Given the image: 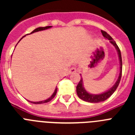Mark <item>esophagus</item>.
<instances>
[{"label":"esophagus","mask_w":135,"mask_h":135,"mask_svg":"<svg viewBox=\"0 0 135 135\" xmlns=\"http://www.w3.org/2000/svg\"><path fill=\"white\" fill-rule=\"evenodd\" d=\"M76 71H77V69H76V68H74H74H71L70 69V71H69V73H70V74H71L75 73V72H76Z\"/></svg>","instance_id":"34e87169"}]
</instances>
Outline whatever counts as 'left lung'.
<instances>
[{"mask_svg":"<svg viewBox=\"0 0 135 135\" xmlns=\"http://www.w3.org/2000/svg\"><path fill=\"white\" fill-rule=\"evenodd\" d=\"M101 33L103 34V36L105 38L108 39L110 42V43L115 46V48L116 49L118 54L119 57V61H120V74H119L118 78L116 82L115 83L113 86L109 89L107 91L104 92L103 93L99 94V95H93V94H90L85 90L83 86V81H82V78H81L80 80L79 83L78 84L77 86H76V93L78 95V97L82 99L83 101H86V102H89V103H99V102H102V101H105L106 99H108L109 97L114 93L116 89L118 86L119 84H120V80H121L122 77V56H121V52L119 49L118 46L115 43V42L113 40L112 37L109 35L106 32L103 30H101Z\"/></svg>","mask_w":135,"mask_h":135,"instance_id":"1","label":"left lung"}]
</instances>
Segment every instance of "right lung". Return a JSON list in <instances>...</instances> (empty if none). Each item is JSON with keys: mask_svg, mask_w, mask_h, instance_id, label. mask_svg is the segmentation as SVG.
Wrapping results in <instances>:
<instances>
[{"mask_svg": "<svg viewBox=\"0 0 135 135\" xmlns=\"http://www.w3.org/2000/svg\"><path fill=\"white\" fill-rule=\"evenodd\" d=\"M51 27H52V26H46V27H38V28H36V29L32 31V32H31L30 34H32V33H34V32H39V31L45 30L49 29V28H51ZM24 36H23V37H24ZM23 37H22L21 38H23ZM21 39H20V40H21ZM57 87H56L55 90V91H54V93H53V95H51V96L49 98L47 99H46V100H45V101H37V102H33V101H30V102H31V103H34V104H41V103H47V102H49L50 101H51V100H52L53 98H54L55 96V95H56V93H57Z\"/></svg>", "mask_w": 135, "mask_h": 135, "instance_id": "add662e5", "label": "right lung"}]
</instances>
